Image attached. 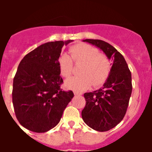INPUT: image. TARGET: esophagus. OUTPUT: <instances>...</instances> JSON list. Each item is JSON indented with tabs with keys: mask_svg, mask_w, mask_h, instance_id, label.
<instances>
[{
	"mask_svg": "<svg viewBox=\"0 0 152 152\" xmlns=\"http://www.w3.org/2000/svg\"><path fill=\"white\" fill-rule=\"evenodd\" d=\"M74 94L75 95H82V93L78 92V91H74Z\"/></svg>",
	"mask_w": 152,
	"mask_h": 152,
	"instance_id": "esophagus-1",
	"label": "esophagus"
}]
</instances>
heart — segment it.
<instances>
[{
    "instance_id": "1",
    "label": "heart",
    "mask_w": 152,
    "mask_h": 152,
    "mask_svg": "<svg viewBox=\"0 0 152 152\" xmlns=\"http://www.w3.org/2000/svg\"><path fill=\"white\" fill-rule=\"evenodd\" d=\"M70 56L62 54L58 63L60 74L68 78L73 73L74 64H82L80 76L73 77L65 81L66 88L77 91H83L92 86L101 87L107 81L111 72V63L106 55L100 53L95 47L86 43H77L71 46Z\"/></svg>"
}]
</instances>
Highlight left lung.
Masks as SVG:
<instances>
[{"label": "left lung", "instance_id": "obj_1", "mask_svg": "<svg viewBox=\"0 0 152 152\" xmlns=\"http://www.w3.org/2000/svg\"><path fill=\"white\" fill-rule=\"evenodd\" d=\"M113 59L111 72L103 88L84 94L86 105L81 112L84 123L93 129L106 132L123 120L128 108L132 85V75L124 57L113 45L100 39H85Z\"/></svg>", "mask_w": 152, "mask_h": 152}]
</instances>
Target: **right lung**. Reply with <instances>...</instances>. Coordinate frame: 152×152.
<instances>
[{
	"mask_svg": "<svg viewBox=\"0 0 152 152\" xmlns=\"http://www.w3.org/2000/svg\"><path fill=\"white\" fill-rule=\"evenodd\" d=\"M72 40L49 42L24 56L13 83L12 100L16 117L23 127L45 132L59 123L63 111L74 96L61 88L58 60L64 45Z\"/></svg>",
	"mask_w": 152,
	"mask_h": 152,
	"instance_id": "obj_1",
	"label": "right lung"
}]
</instances>
